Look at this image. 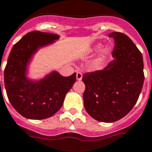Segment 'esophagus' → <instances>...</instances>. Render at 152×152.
I'll use <instances>...</instances> for the list:
<instances>
[{
    "instance_id": "esophagus-1",
    "label": "esophagus",
    "mask_w": 152,
    "mask_h": 152,
    "mask_svg": "<svg viewBox=\"0 0 152 152\" xmlns=\"http://www.w3.org/2000/svg\"><path fill=\"white\" fill-rule=\"evenodd\" d=\"M82 76H83V75H82L81 72L76 73V80H81Z\"/></svg>"
}]
</instances>
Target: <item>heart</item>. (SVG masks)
<instances>
[{
  "mask_svg": "<svg viewBox=\"0 0 152 152\" xmlns=\"http://www.w3.org/2000/svg\"><path fill=\"white\" fill-rule=\"evenodd\" d=\"M100 48H101V44L96 45L93 48V52L97 51L100 49ZM112 51H113V48L111 46H110V45L104 46V48H102L101 50H100V53H99L97 59L93 63V67H96V68H99V67H102V64L111 56Z\"/></svg>",
  "mask_w": 152,
  "mask_h": 152,
  "instance_id": "obj_1",
  "label": "heart"
}]
</instances>
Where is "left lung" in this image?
Segmentation results:
<instances>
[{"label": "left lung", "mask_w": 152, "mask_h": 152, "mask_svg": "<svg viewBox=\"0 0 152 152\" xmlns=\"http://www.w3.org/2000/svg\"><path fill=\"white\" fill-rule=\"evenodd\" d=\"M114 39L113 59L102 70L84 74V105L96 121L113 122L134 106L144 81L142 56L132 40L120 32L109 34Z\"/></svg>", "instance_id": "obj_1"}]
</instances>
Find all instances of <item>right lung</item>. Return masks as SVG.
<instances>
[{
    "mask_svg": "<svg viewBox=\"0 0 152 152\" xmlns=\"http://www.w3.org/2000/svg\"><path fill=\"white\" fill-rule=\"evenodd\" d=\"M58 39L55 34L31 31L10 51L4 68V87L13 107L26 118L39 120L53 116L76 82V72L63 76L55 71L38 81L26 77L27 66L36 51Z\"/></svg>",
    "mask_w": 152,
    "mask_h": 152,
    "instance_id": "right-lung-1",
    "label": "right lung"
}]
</instances>
